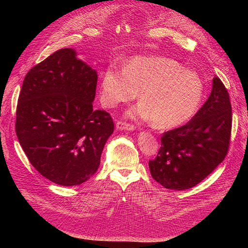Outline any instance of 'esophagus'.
<instances>
[{"label": "esophagus", "instance_id": "esophagus-1", "mask_svg": "<svg viewBox=\"0 0 248 248\" xmlns=\"http://www.w3.org/2000/svg\"><path fill=\"white\" fill-rule=\"evenodd\" d=\"M117 129L126 130V131H133L134 129H136V127H134V125L125 123V122H118L117 123Z\"/></svg>", "mask_w": 248, "mask_h": 248}]
</instances>
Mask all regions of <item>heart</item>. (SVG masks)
Listing matches in <instances>:
<instances>
[{
    "mask_svg": "<svg viewBox=\"0 0 248 248\" xmlns=\"http://www.w3.org/2000/svg\"><path fill=\"white\" fill-rule=\"evenodd\" d=\"M140 92L139 106L131 118L151 120L156 128H175L194 115L204 95L196 72L163 57H136L124 69L109 67L101 79V101L115 108L131 101Z\"/></svg>",
    "mask_w": 248,
    "mask_h": 248,
    "instance_id": "b5f03b06",
    "label": "heart"
}]
</instances>
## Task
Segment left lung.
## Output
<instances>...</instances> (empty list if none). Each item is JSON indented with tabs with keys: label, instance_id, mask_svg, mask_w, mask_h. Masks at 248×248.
<instances>
[{
	"label": "left lung",
	"instance_id": "obj_1",
	"mask_svg": "<svg viewBox=\"0 0 248 248\" xmlns=\"http://www.w3.org/2000/svg\"><path fill=\"white\" fill-rule=\"evenodd\" d=\"M232 129L230 96L215 77L211 94L190 121L166 132L150 172L168 189L185 190L196 186L226 157Z\"/></svg>",
	"mask_w": 248,
	"mask_h": 248
}]
</instances>
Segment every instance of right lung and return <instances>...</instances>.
I'll return each instance as SVG.
<instances>
[{"mask_svg":"<svg viewBox=\"0 0 248 248\" xmlns=\"http://www.w3.org/2000/svg\"><path fill=\"white\" fill-rule=\"evenodd\" d=\"M97 71L62 48L30 70L22 82L16 130L32 166L51 182L74 186L100 164L114 122L94 109Z\"/></svg>","mask_w":248,"mask_h":248,"instance_id":"obj_1","label":"right lung"}]
</instances>
